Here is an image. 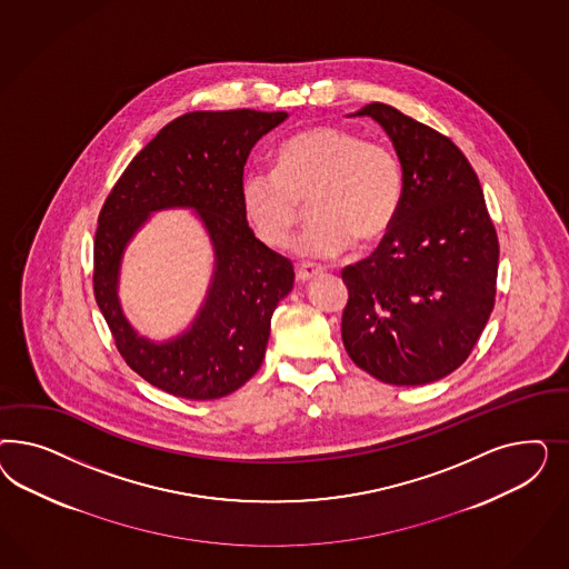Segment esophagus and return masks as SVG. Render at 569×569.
I'll list each match as a JSON object with an SVG mask.
<instances>
[{"label":"esophagus","mask_w":569,"mask_h":569,"mask_svg":"<svg viewBox=\"0 0 569 569\" xmlns=\"http://www.w3.org/2000/svg\"><path fill=\"white\" fill-rule=\"evenodd\" d=\"M321 273H323L321 267H317V264H312V262H302V264H298V269H296V279H298L300 283H307V281L315 279L317 276H321Z\"/></svg>","instance_id":"obj_1"}]
</instances>
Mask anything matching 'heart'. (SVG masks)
Masks as SVG:
<instances>
[{"label": "heart", "instance_id": "heart-1", "mask_svg": "<svg viewBox=\"0 0 569 569\" xmlns=\"http://www.w3.org/2000/svg\"><path fill=\"white\" fill-rule=\"evenodd\" d=\"M405 191V167L390 146L336 124H315L283 141L276 169H250L240 186L248 223L279 250L290 246L309 202L312 223L296 252L310 260L338 259L357 238H386Z\"/></svg>", "mask_w": 569, "mask_h": 569}]
</instances>
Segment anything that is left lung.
Segmentation results:
<instances>
[{"mask_svg": "<svg viewBox=\"0 0 569 569\" xmlns=\"http://www.w3.org/2000/svg\"><path fill=\"white\" fill-rule=\"evenodd\" d=\"M392 139L407 191L369 259L342 271L346 352L392 386H423L466 362L495 309L499 238L466 154L388 103H367Z\"/></svg>", "mask_w": 569, "mask_h": 569, "instance_id": "left-lung-1", "label": "left lung"}]
</instances>
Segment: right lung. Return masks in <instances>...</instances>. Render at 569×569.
I'll return each mask as SVG.
<instances>
[{"label": "right lung", "mask_w": 569, "mask_h": 569, "mask_svg": "<svg viewBox=\"0 0 569 569\" xmlns=\"http://www.w3.org/2000/svg\"><path fill=\"white\" fill-rule=\"evenodd\" d=\"M288 112H188L169 122L103 202L93 241V293L124 362L172 397L212 400L259 371L271 317L293 286L290 260L254 238L241 208L243 164ZM191 207L216 252L208 298L181 337L152 343L132 329L118 302L123 248L149 214Z\"/></svg>", "instance_id": "add662e5"}]
</instances>
